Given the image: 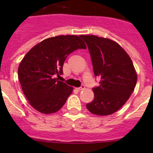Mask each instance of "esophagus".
<instances>
[{
	"label": "esophagus",
	"instance_id": "esophagus-1",
	"mask_svg": "<svg viewBox=\"0 0 153 153\" xmlns=\"http://www.w3.org/2000/svg\"><path fill=\"white\" fill-rule=\"evenodd\" d=\"M84 88H85L84 85H82V86H81L80 87H78V88H76V90H77L78 91H81V90H83Z\"/></svg>",
	"mask_w": 153,
	"mask_h": 153
}]
</instances>
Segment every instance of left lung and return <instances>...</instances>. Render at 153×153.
Instances as JSON below:
<instances>
[{"mask_svg": "<svg viewBox=\"0 0 153 153\" xmlns=\"http://www.w3.org/2000/svg\"><path fill=\"white\" fill-rule=\"evenodd\" d=\"M88 47L95 77L100 79L93 88L94 99L86 104L93 114L107 116L123 106L137 82L131 58L117 43L94 35H80Z\"/></svg>", "mask_w": 153, "mask_h": 153, "instance_id": "left-lung-1", "label": "left lung"}]
</instances>
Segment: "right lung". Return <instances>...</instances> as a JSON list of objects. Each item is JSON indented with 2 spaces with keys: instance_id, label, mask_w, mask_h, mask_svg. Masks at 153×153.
<instances>
[{
  "instance_id": "add662e5",
  "label": "right lung",
  "mask_w": 153,
  "mask_h": 153,
  "mask_svg": "<svg viewBox=\"0 0 153 153\" xmlns=\"http://www.w3.org/2000/svg\"><path fill=\"white\" fill-rule=\"evenodd\" d=\"M86 48L80 36L61 35L44 40L25 55L18 67V79L34 109L44 114L61 109L73 87L56 77L63 74L67 56L76 50Z\"/></svg>"
}]
</instances>
